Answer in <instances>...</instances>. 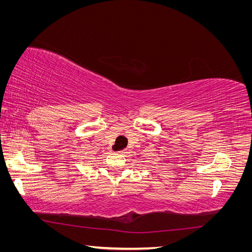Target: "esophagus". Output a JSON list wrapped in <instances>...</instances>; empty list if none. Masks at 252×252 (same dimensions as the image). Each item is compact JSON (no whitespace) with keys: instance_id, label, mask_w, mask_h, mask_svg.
Segmentation results:
<instances>
[{"instance_id":"34e87169","label":"esophagus","mask_w":252,"mask_h":252,"mask_svg":"<svg viewBox=\"0 0 252 252\" xmlns=\"http://www.w3.org/2000/svg\"><path fill=\"white\" fill-rule=\"evenodd\" d=\"M119 152H120V154H124L125 150H122V151H119Z\"/></svg>"}]
</instances>
